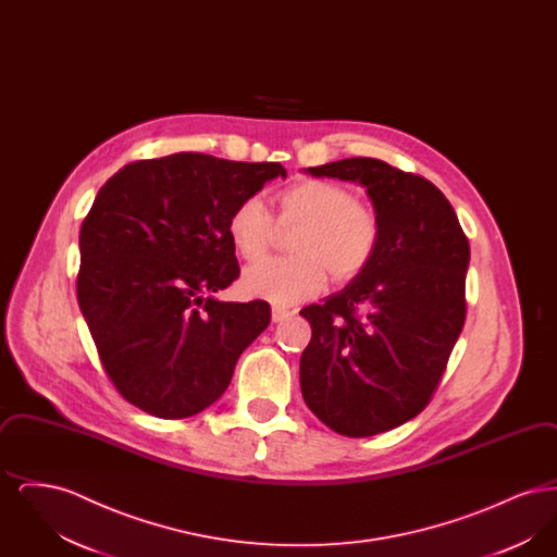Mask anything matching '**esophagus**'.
<instances>
[{
    "mask_svg": "<svg viewBox=\"0 0 557 557\" xmlns=\"http://www.w3.org/2000/svg\"><path fill=\"white\" fill-rule=\"evenodd\" d=\"M292 315H294V311L282 309V307H273V311H271V319H273L275 323H280V321H286V319H290Z\"/></svg>",
    "mask_w": 557,
    "mask_h": 557,
    "instance_id": "obj_1",
    "label": "esophagus"
}]
</instances>
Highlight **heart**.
<instances>
[{
    "instance_id": "b5f03b06",
    "label": "heart",
    "mask_w": 557,
    "mask_h": 557,
    "mask_svg": "<svg viewBox=\"0 0 557 557\" xmlns=\"http://www.w3.org/2000/svg\"><path fill=\"white\" fill-rule=\"evenodd\" d=\"M277 225L296 227L294 257L269 259L246 269L242 288L273 305H294L318 294L327 271L334 282L361 275L377 252L382 225L377 214L355 200L348 187L307 180L277 194ZM277 225L261 198L242 200L227 219V236L244 261L263 259Z\"/></svg>"
}]
</instances>
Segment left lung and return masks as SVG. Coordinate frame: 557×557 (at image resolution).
<instances>
[{
	"instance_id": "1",
	"label": "left lung",
	"mask_w": 557,
	"mask_h": 557,
	"mask_svg": "<svg viewBox=\"0 0 557 557\" xmlns=\"http://www.w3.org/2000/svg\"><path fill=\"white\" fill-rule=\"evenodd\" d=\"M368 187L377 252L345 290L309 305L300 391L334 432L363 438L409 422L438 388L466 321L470 244L449 200L424 177L377 159L311 166Z\"/></svg>"
}]
</instances>
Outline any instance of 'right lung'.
<instances>
[{"instance_id": "1", "label": "right lung", "mask_w": 557, "mask_h": 557, "mask_svg": "<svg viewBox=\"0 0 557 557\" xmlns=\"http://www.w3.org/2000/svg\"><path fill=\"white\" fill-rule=\"evenodd\" d=\"M275 177L280 162L180 152L129 162L100 187L81 225L77 300L110 382L141 411L207 409L269 325L265 300L212 292L239 275L230 214Z\"/></svg>"}]
</instances>
